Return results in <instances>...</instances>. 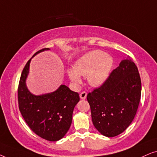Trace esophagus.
<instances>
[{"label": "esophagus", "mask_w": 157, "mask_h": 157, "mask_svg": "<svg viewBox=\"0 0 157 157\" xmlns=\"http://www.w3.org/2000/svg\"><path fill=\"white\" fill-rule=\"evenodd\" d=\"M80 98H81V99H86V96H87V94H86V92H85V91H83V92H81V93L80 94Z\"/></svg>", "instance_id": "obj_1"}]
</instances>
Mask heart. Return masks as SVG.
I'll use <instances>...</instances> for the list:
<instances>
[{
    "label": "heart",
    "mask_w": 157,
    "mask_h": 157,
    "mask_svg": "<svg viewBox=\"0 0 157 157\" xmlns=\"http://www.w3.org/2000/svg\"><path fill=\"white\" fill-rule=\"evenodd\" d=\"M113 63L112 57L104 51H89L76 60L74 68H68L67 74L76 84L81 82V76H88V81L91 86H99L108 78Z\"/></svg>",
    "instance_id": "obj_1"
}]
</instances>
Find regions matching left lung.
I'll return each instance as SVG.
<instances>
[{
	"mask_svg": "<svg viewBox=\"0 0 157 157\" xmlns=\"http://www.w3.org/2000/svg\"><path fill=\"white\" fill-rule=\"evenodd\" d=\"M141 94L138 68L129 57L122 60L102 86L87 95L95 128L107 137L124 132L134 119Z\"/></svg>",
	"mask_w": 157,
	"mask_h": 157,
	"instance_id": "obj_1",
	"label": "left lung"
}]
</instances>
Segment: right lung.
Listing matches in <instances>:
<instances>
[{"label":"right lung","mask_w":157,"mask_h":157,"mask_svg":"<svg viewBox=\"0 0 157 157\" xmlns=\"http://www.w3.org/2000/svg\"><path fill=\"white\" fill-rule=\"evenodd\" d=\"M36 52L27 62L21 74L18 90V106L21 115L31 129L41 138L56 141L65 136L72 122L74 107L79 101V95L62 84L56 91L34 95L26 86L31 61Z\"/></svg>","instance_id":"1"}]
</instances>
